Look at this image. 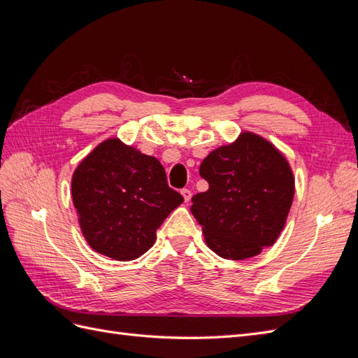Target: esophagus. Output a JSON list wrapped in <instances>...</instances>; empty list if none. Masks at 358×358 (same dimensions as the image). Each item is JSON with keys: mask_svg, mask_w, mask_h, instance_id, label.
I'll list each match as a JSON object with an SVG mask.
<instances>
[{"mask_svg": "<svg viewBox=\"0 0 358 358\" xmlns=\"http://www.w3.org/2000/svg\"><path fill=\"white\" fill-rule=\"evenodd\" d=\"M180 192H182V196H183V200L188 203L191 200V197H192V192L188 188H183Z\"/></svg>", "mask_w": 358, "mask_h": 358, "instance_id": "esophagus-1", "label": "esophagus"}]
</instances>
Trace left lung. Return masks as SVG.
I'll return each instance as SVG.
<instances>
[{"instance_id":"obj_1","label":"left lung","mask_w":358,"mask_h":358,"mask_svg":"<svg viewBox=\"0 0 358 358\" xmlns=\"http://www.w3.org/2000/svg\"><path fill=\"white\" fill-rule=\"evenodd\" d=\"M200 176L209 189L191 199V212L215 254L245 259L275 243L294 197V178L276 148L243 133L206 157Z\"/></svg>"}]
</instances>
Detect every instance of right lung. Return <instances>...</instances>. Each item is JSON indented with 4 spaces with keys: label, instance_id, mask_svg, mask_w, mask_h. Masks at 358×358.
Listing matches in <instances>:
<instances>
[{
    "label": "right lung",
    "instance_id": "add662e5",
    "mask_svg": "<svg viewBox=\"0 0 358 358\" xmlns=\"http://www.w3.org/2000/svg\"><path fill=\"white\" fill-rule=\"evenodd\" d=\"M71 194L85 239L119 262L143 255L162 221L183 201L157 158L117 138L106 140L80 162Z\"/></svg>",
    "mask_w": 358,
    "mask_h": 358
}]
</instances>
